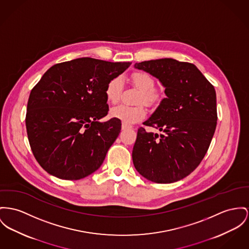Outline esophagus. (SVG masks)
I'll return each instance as SVG.
<instances>
[{
	"label": "esophagus",
	"instance_id": "esophagus-1",
	"mask_svg": "<svg viewBox=\"0 0 249 249\" xmlns=\"http://www.w3.org/2000/svg\"><path fill=\"white\" fill-rule=\"evenodd\" d=\"M127 128H132V125L123 123V124H122V129H123V130H124V129H127Z\"/></svg>",
	"mask_w": 249,
	"mask_h": 249
}]
</instances>
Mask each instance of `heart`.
Wrapping results in <instances>:
<instances>
[{
    "label": "heart",
    "instance_id": "b5f03b06",
    "mask_svg": "<svg viewBox=\"0 0 249 249\" xmlns=\"http://www.w3.org/2000/svg\"><path fill=\"white\" fill-rule=\"evenodd\" d=\"M131 83L140 90L136 103H143L149 107L159 106L163 99L161 92L156 89L154 78L146 72L136 71L131 75ZM123 80L120 76L111 78L106 87V97L111 104H116L120 100L123 89ZM146 115V109L142 104L135 107L118 106L110 110V116L122 121L124 124H134L142 121Z\"/></svg>",
    "mask_w": 249,
    "mask_h": 249
}]
</instances>
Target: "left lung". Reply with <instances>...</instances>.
<instances>
[{"instance_id":"8db88e82","label":"left lung","mask_w":249,"mask_h":249,"mask_svg":"<svg viewBox=\"0 0 249 249\" xmlns=\"http://www.w3.org/2000/svg\"><path fill=\"white\" fill-rule=\"evenodd\" d=\"M165 87L167 98L143 123L162 134L138 129L132 151L136 170L150 181L173 183L194 172L215 132L214 87L196 65L173 58L136 63Z\"/></svg>"}]
</instances>
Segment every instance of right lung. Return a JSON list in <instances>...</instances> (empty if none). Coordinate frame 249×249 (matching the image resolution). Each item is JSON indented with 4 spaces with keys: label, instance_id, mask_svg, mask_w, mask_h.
I'll use <instances>...</instances> for the list:
<instances>
[{
    "label": "right lung",
    "instance_id": "1",
    "mask_svg": "<svg viewBox=\"0 0 249 249\" xmlns=\"http://www.w3.org/2000/svg\"><path fill=\"white\" fill-rule=\"evenodd\" d=\"M130 62L91 57L55 64L34 87L27 103L26 131L34 157L47 173L78 180L102 165L121 132L107 115L106 87Z\"/></svg>",
    "mask_w": 249,
    "mask_h": 249
}]
</instances>
